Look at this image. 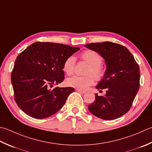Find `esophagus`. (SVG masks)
Segmentation results:
<instances>
[{"instance_id":"34e87169","label":"esophagus","mask_w":152,"mask_h":152,"mask_svg":"<svg viewBox=\"0 0 152 152\" xmlns=\"http://www.w3.org/2000/svg\"><path fill=\"white\" fill-rule=\"evenodd\" d=\"M77 91L79 92V93L80 94H86V91H82V90H78V89H76V90Z\"/></svg>"}]
</instances>
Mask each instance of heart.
<instances>
[{
    "label": "heart",
    "mask_w": 152,
    "mask_h": 152,
    "mask_svg": "<svg viewBox=\"0 0 152 152\" xmlns=\"http://www.w3.org/2000/svg\"><path fill=\"white\" fill-rule=\"evenodd\" d=\"M81 57L90 64L88 70V74H90V75L85 76H73L66 80V84L70 87L80 90H85L94 83L95 78L93 76L94 75L95 78L97 80L102 79L105 74V70L102 65V56L95 50H84L81 54ZM76 62V58L73 55L69 56L64 61L63 70L68 75H70L74 72ZM91 74L94 75H91Z\"/></svg>",
    "instance_id": "obj_1"
}]
</instances>
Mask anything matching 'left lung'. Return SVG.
Wrapping results in <instances>:
<instances>
[{
    "label": "left lung",
    "instance_id": "1",
    "mask_svg": "<svg viewBox=\"0 0 152 152\" xmlns=\"http://www.w3.org/2000/svg\"><path fill=\"white\" fill-rule=\"evenodd\" d=\"M105 59V75L96 86L98 90H106L88 106L89 111L104 120H113L126 114L132 107L140 87V68L126 47L120 44L105 42L86 44Z\"/></svg>",
    "mask_w": 152,
    "mask_h": 152
}]
</instances>
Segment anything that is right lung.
<instances>
[{"instance_id":"1","label":"right lung","mask_w":152,"mask_h":152,"mask_svg":"<svg viewBox=\"0 0 152 152\" xmlns=\"http://www.w3.org/2000/svg\"><path fill=\"white\" fill-rule=\"evenodd\" d=\"M79 47L49 42H35L20 53L11 74L14 99L18 106L30 117L42 119L60 110L71 87L55 88L64 79L63 64Z\"/></svg>"}]
</instances>
